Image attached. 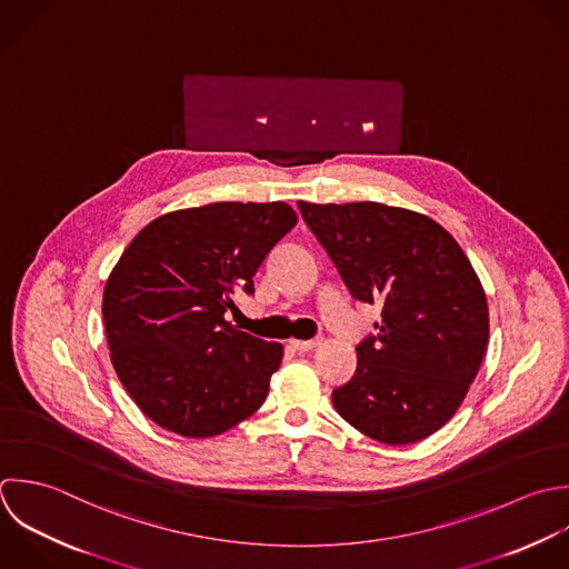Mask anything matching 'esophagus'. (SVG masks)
<instances>
[{"label":"esophagus","instance_id":"obj_1","mask_svg":"<svg viewBox=\"0 0 569 569\" xmlns=\"http://www.w3.org/2000/svg\"><path fill=\"white\" fill-rule=\"evenodd\" d=\"M319 343H321L319 339H310V341H299V339H292V341H290V346H292L295 350H299V352H310V350H315Z\"/></svg>","mask_w":569,"mask_h":569}]
</instances>
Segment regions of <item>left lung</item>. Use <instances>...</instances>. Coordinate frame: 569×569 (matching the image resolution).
<instances>
[{"label":"left lung","mask_w":569,"mask_h":569,"mask_svg":"<svg viewBox=\"0 0 569 569\" xmlns=\"http://www.w3.org/2000/svg\"><path fill=\"white\" fill-rule=\"evenodd\" d=\"M350 295L381 306L377 335L357 346L355 377L332 392L366 437L417 443L463 403L490 339L483 286L435 219L375 201H299Z\"/></svg>","instance_id":"8db88e82"}]
</instances>
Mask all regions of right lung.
Returning a JSON list of instances; mask_svg holds the SVG:
<instances>
[{
	"label": "right lung",
	"instance_id": "obj_1",
	"mask_svg": "<svg viewBox=\"0 0 569 569\" xmlns=\"http://www.w3.org/2000/svg\"><path fill=\"white\" fill-rule=\"evenodd\" d=\"M297 223L283 203L219 201L150 221L103 288L112 368L139 410L168 432L221 435L268 397L283 346L226 321L237 292Z\"/></svg>",
	"mask_w": 569,
	"mask_h": 569
}]
</instances>
